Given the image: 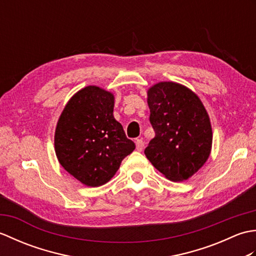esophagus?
Listing matches in <instances>:
<instances>
[{
  "label": "esophagus",
  "instance_id": "obj_1",
  "mask_svg": "<svg viewBox=\"0 0 256 256\" xmlns=\"http://www.w3.org/2000/svg\"><path fill=\"white\" fill-rule=\"evenodd\" d=\"M135 145H136V150L138 152H142L143 150V148H144V142H143L142 140L138 138L136 140H135Z\"/></svg>",
  "mask_w": 256,
  "mask_h": 256
}]
</instances>
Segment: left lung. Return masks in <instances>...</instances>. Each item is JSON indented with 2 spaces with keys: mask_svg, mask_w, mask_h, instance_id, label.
Here are the masks:
<instances>
[{
  "mask_svg": "<svg viewBox=\"0 0 256 256\" xmlns=\"http://www.w3.org/2000/svg\"><path fill=\"white\" fill-rule=\"evenodd\" d=\"M148 103L155 138L146 157L170 180H187L211 152L212 128L202 102L187 86L164 81L148 89Z\"/></svg>",
  "mask_w": 256,
  "mask_h": 256,
  "instance_id": "obj_1",
  "label": "left lung"
}]
</instances>
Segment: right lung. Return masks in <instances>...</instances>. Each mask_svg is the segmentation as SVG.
<instances>
[{"mask_svg":"<svg viewBox=\"0 0 256 256\" xmlns=\"http://www.w3.org/2000/svg\"><path fill=\"white\" fill-rule=\"evenodd\" d=\"M114 96L96 86L79 90L62 110L55 132L60 165L88 187H99L116 175L135 150L113 116Z\"/></svg>","mask_w":256,"mask_h":256,"instance_id":"add662e5","label":"right lung"}]
</instances>
